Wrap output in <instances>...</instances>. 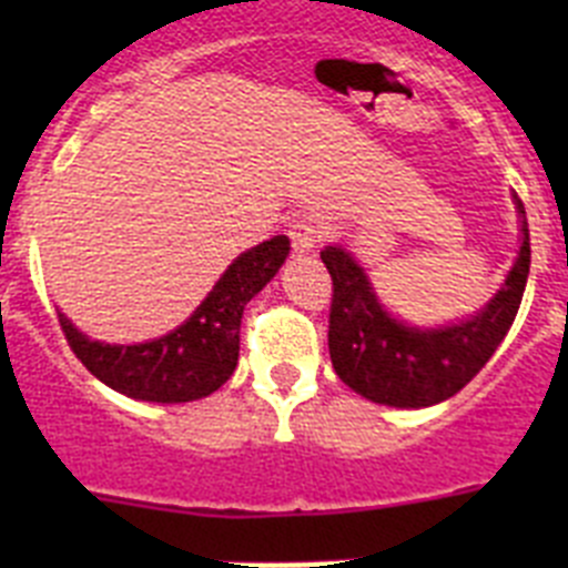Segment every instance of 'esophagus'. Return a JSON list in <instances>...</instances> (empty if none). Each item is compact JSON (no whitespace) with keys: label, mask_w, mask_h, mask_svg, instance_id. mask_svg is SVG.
Listing matches in <instances>:
<instances>
[{"label":"esophagus","mask_w":568,"mask_h":568,"mask_svg":"<svg viewBox=\"0 0 568 568\" xmlns=\"http://www.w3.org/2000/svg\"><path fill=\"white\" fill-rule=\"evenodd\" d=\"M321 239V227L315 222H295L290 224V241H293V253L307 255L313 253Z\"/></svg>","instance_id":"1"}]
</instances>
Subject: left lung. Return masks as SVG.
Instances as JSON below:
<instances>
[{"mask_svg":"<svg viewBox=\"0 0 568 568\" xmlns=\"http://www.w3.org/2000/svg\"><path fill=\"white\" fill-rule=\"evenodd\" d=\"M520 253L498 295L471 318L438 329L406 327L381 307L358 261L341 247L321 250L333 275L329 307V358L349 389L375 404L420 409L460 393L484 369L509 333L529 278V227L524 202L515 195Z\"/></svg>","mask_w":568,"mask_h":568,"instance_id":"obj_1","label":"left lung"}]
</instances>
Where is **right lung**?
Here are the masks:
<instances>
[{
    "label": "right lung",
    "instance_id": "obj_1",
    "mask_svg": "<svg viewBox=\"0 0 568 568\" xmlns=\"http://www.w3.org/2000/svg\"><path fill=\"white\" fill-rule=\"evenodd\" d=\"M287 253V235H273L241 253L182 327L155 341L130 346L90 341L62 313L59 327L77 358L115 393L155 404L207 398L227 384L239 364V329L247 301L267 287Z\"/></svg>",
    "mask_w": 568,
    "mask_h": 568
}]
</instances>
